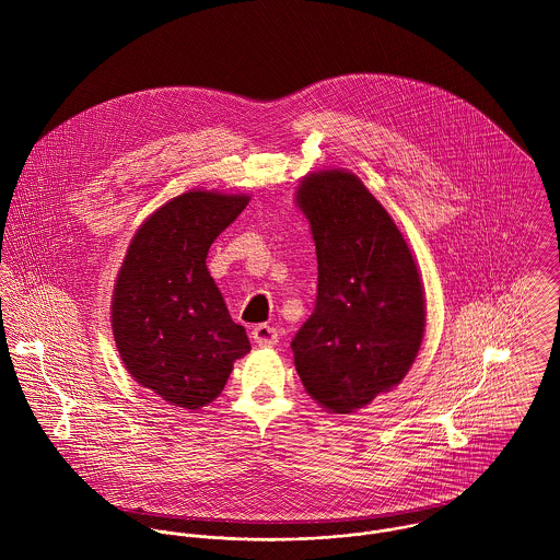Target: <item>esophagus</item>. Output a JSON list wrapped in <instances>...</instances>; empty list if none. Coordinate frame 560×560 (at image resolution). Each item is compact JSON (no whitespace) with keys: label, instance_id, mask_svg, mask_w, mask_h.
Wrapping results in <instances>:
<instances>
[{"label":"esophagus","instance_id":"1","mask_svg":"<svg viewBox=\"0 0 560 560\" xmlns=\"http://www.w3.org/2000/svg\"><path fill=\"white\" fill-rule=\"evenodd\" d=\"M250 336L259 347H272L279 342V331L270 325H257Z\"/></svg>","mask_w":560,"mask_h":560}]
</instances>
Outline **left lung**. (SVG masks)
Here are the masks:
<instances>
[{
    "mask_svg": "<svg viewBox=\"0 0 560 560\" xmlns=\"http://www.w3.org/2000/svg\"><path fill=\"white\" fill-rule=\"evenodd\" d=\"M296 202L316 242L318 285L292 340L294 364L323 408L349 415L410 371L425 329L421 279L404 235L358 176L310 174Z\"/></svg>",
    "mask_w": 560,
    "mask_h": 560,
    "instance_id": "obj_1",
    "label": "left lung"
}]
</instances>
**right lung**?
<instances>
[{
	"instance_id": "right-lung-1",
	"label": "right lung",
	"mask_w": 560,
	"mask_h": 560,
	"mask_svg": "<svg viewBox=\"0 0 560 560\" xmlns=\"http://www.w3.org/2000/svg\"><path fill=\"white\" fill-rule=\"evenodd\" d=\"M248 196L187 191L132 237L113 294V334L128 373L172 406L213 401L250 351L205 259Z\"/></svg>"
}]
</instances>
